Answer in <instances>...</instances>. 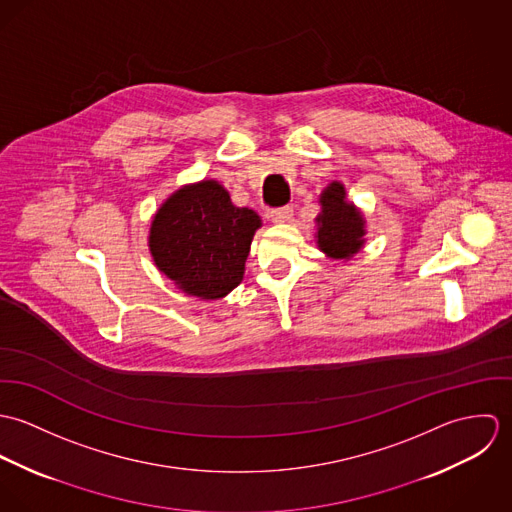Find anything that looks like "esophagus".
Returning <instances> with one entry per match:
<instances>
[{"label":"esophagus","mask_w":512,"mask_h":512,"mask_svg":"<svg viewBox=\"0 0 512 512\" xmlns=\"http://www.w3.org/2000/svg\"><path fill=\"white\" fill-rule=\"evenodd\" d=\"M293 217L292 207H282V209H274L270 213V219L276 224H284V222H290Z\"/></svg>","instance_id":"1"}]
</instances>
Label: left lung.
Returning <instances> with one entry per match:
<instances>
[{
  "instance_id": "left-lung-1",
  "label": "left lung",
  "mask_w": 512,
  "mask_h": 512,
  "mask_svg": "<svg viewBox=\"0 0 512 512\" xmlns=\"http://www.w3.org/2000/svg\"><path fill=\"white\" fill-rule=\"evenodd\" d=\"M321 213L315 224L317 248L331 260H351L365 248L366 219L363 211L347 199L341 181H331L319 195Z\"/></svg>"
}]
</instances>
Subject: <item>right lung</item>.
<instances>
[{"label":"right lung","instance_id":"add662e5","mask_svg":"<svg viewBox=\"0 0 512 512\" xmlns=\"http://www.w3.org/2000/svg\"><path fill=\"white\" fill-rule=\"evenodd\" d=\"M260 226L258 213L234 207L219 181L203 179L179 187L161 203L147 246L157 270L181 292L213 301L242 282Z\"/></svg>","mask_w":512,"mask_h":512}]
</instances>
